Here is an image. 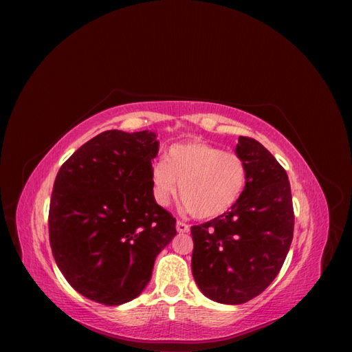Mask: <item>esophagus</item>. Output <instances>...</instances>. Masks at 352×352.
<instances>
[{
  "instance_id": "34e87169",
  "label": "esophagus",
  "mask_w": 352,
  "mask_h": 352,
  "mask_svg": "<svg viewBox=\"0 0 352 352\" xmlns=\"http://www.w3.org/2000/svg\"><path fill=\"white\" fill-rule=\"evenodd\" d=\"M189 225H186L185 221H182V220H177L176 221V230L179 232V233H186V232H189Z\"/></svg>"
}]
</instances>
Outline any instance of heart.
<instances>
[{
  "label": "heart",
  "mask_w": 352,
  "mask_h": 352,
  "mask_svg": "<svg viewBox=\"0 0 352 352\" xmlns=\"http://www.w3.org/2000/svg\"><path fill=\"white\" fill-rule=\"evenodd\" d=\"M248 179L243 157L204 141L168 148L166 160L153 166V194L160 206L176 195L197 219L210 220L228 212L239 201Z\"/></svg>",
  "instance_id": "obj_1"
}]
</instances>
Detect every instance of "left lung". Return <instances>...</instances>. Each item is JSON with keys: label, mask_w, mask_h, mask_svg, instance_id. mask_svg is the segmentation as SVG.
<instances>
[{"label": "left lung", "mask_w": 352, "mask_h": 352, "mask_svg": "<svg viewBox=\"0 0 352 352\" xmlns=\"http://www.w3.org/2000/svg\"><path fill=\"white\" fill-rule=\"evenodd\" d=\"M236 153L248 167L239 201L225 214L190 228L194 279L202 294L221 304L260 295L280 272L294 238L285 168L248 136H239Z\"/></svg>", "instance_id": "1"}]
</instances>
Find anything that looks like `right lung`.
I'll return each mask as SVG.
<instances>
[{"label": "right lung", "instance_id": "obj_1", "mask_svg": "<svg viewBox=\"0 0 352 352\" xmlns=\"http://www.w3.org/2000/svg\"><path fill=\"white\" fill-rule=\"evenodd\" d=\"M155 133L105 131L60 167L48 230L66 280L89 300L119 305L140 295L176 219L153 194Z\"/></svg>", "mask_w": 352, "mask_h": 352}]
</instances>
